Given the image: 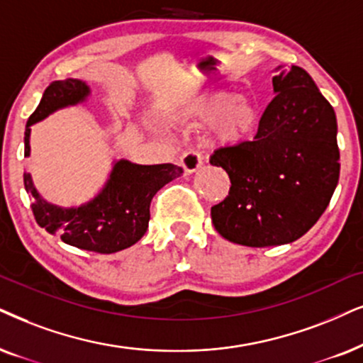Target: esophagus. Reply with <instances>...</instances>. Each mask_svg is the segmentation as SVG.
I'll return each instance as SVG.
<instances>
[{
	"instance_id": "1",
	"label": "esophagus",
	"mask_w": 363,
	"mask_h": 363,
	"mask_svg": "<svg viewBox=\"0 0 363 363\" xmlns=\"http://www.w3.org/2000/svg\"><path fill=\"white\" fill-rule=\"evenodd\" d=\"M181 166L184 169L187 176H189V174H194L203 167V157H201V154L196 152V150H189V152H186L181 157Z\"/></svg>"
}]
</instances>
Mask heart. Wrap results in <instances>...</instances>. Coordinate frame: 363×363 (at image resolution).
<instances>
[{
    "mask_svg": "<svg viewBox=\"0 0 363 363\" xmlns=\"http://www.w3.org/2000/svg\"><path fill=\"white\" fill-rule=\"evenodd\" d=\"M174 117L191 125L211 123V137L216 144L235 145L256 130L259 108L255 100L233 91H204L182 100Z\"/></svg>",
    "mask_w": 363,
    "mask_h": 363,
    "instance_id": "heart-1",
    "label": "heart"
}]
</instances>
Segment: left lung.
<instances>
[{"instance_id":"left-lung-1","label":"left lung","mask_w":363,"mask_h":363,"mask_svg":"<svg viewBox=\"0 0 363 363\" xmlns=\"http://www.w3.org/2000/svg\"><path fill=\"white\" fill-rule=\"evenodd\" d=\"M274 99L255 140L223 147L211 166L231 179L229 196L211 208L216 231L236 245L296 241L327 209L340 176L337 117L303 68H274Z\"/></svg>"}]
</instances>
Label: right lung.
<instances>
[{"label": "right lung", "mask_w": 363, "mask_h": 363, "mask_svg": "<svg viewBox=\"0 0 363 363\" xmlns=\"http://www.w3.org/2000/svg\"><path fill=\"white\" fill-rule=\"evenodd\" d=\"M90 85L79 79L53 82L45 90L40 105L25 128V157H30L31 125L62 108L77 107L90 99ZM182 176L174 164L142 166L127 159H113L104 186L80 206L53 204L35 187L28 171L23 174L25 189L31 197L36 223L50 235H58L67 245L97 253H117L135 245L149 228L150 201L160 187Z\"/></svg>", "instance_id": "1"}]
</instances>
